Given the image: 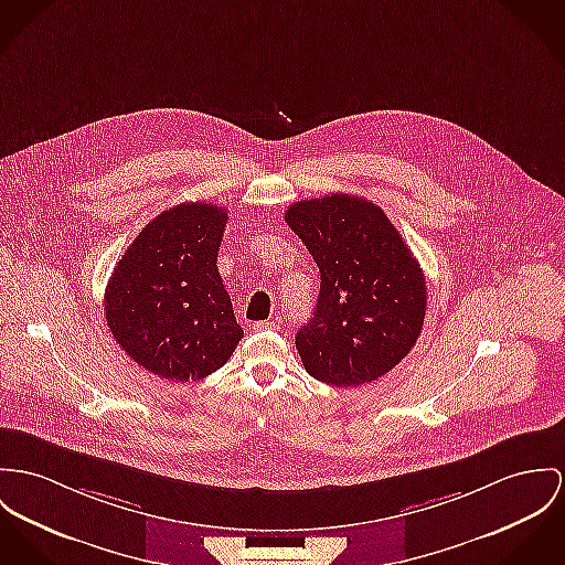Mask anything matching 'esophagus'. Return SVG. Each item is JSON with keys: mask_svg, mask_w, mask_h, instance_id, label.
Returning a JSON list of instances; mask_svg holds the SVG:
<instances>
[{"mask_svg": "<svg viewBox=\"0 0 565 565\" xmlns=\"http://www.w3.org/2000/svg\"><path fill=\"white\" fill-rule=\"evenodd\" d=\"M252 329H254V331H275V329H277V324H275V322L260 320V322H254V324H252Z\"/></svg>", "mask_w": 565, "mask_h": 565, "instance_id": "esophagus-1", "label": "esophagus"}]
</instances>
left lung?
I'll return each instance as SVG.
<instances>
[{"mask_svg": "<svg viewBox=\"0 0 565 565\" xmlns=\"http://www.w3.org/2000/svg\"><path fill=\"white\" fill-rule=\"evenodd\" d=\"M286 223L320 268L316 311L295 344L305 370L335 387H359L393 370L426 318V277L376 204L331 193L301 200Z\"/></svg>", "mask_w": 565, "mask_h": 565, "instance_id": "8db88e82", "label": "left lung"}]
</instances>
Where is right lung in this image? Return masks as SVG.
<instances>
[{
    "label": "right lung",
    "mask_w": 565,
    "mask_h": 565,
    "mask_svg": "<svg viewBox=\"0 0 565 565\" xmlns=\"http://www.w3.org/2000/svg\"><path fill=\"white\" fill-rule=\"evenodd\" d=\"M225 223L217 204H178L139 232L111 273L107 327L137 365L161 379L202 381L243 340L217 268Z\"/></svg>",
    "instance_id": "add662e5"
}]
</instances>
